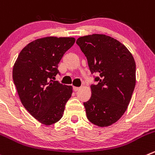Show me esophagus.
I'll list each match as a JSON object with an SVG mask.
<instances>
[{
    "instance_id": "34e87169",
    "label": "esophagus",
    "mask_w": 155,
    "mask_h": 155,
    "mask_svg": "<svg viewBox=\"0 0 155 155\" xmlns=\"http://www.w3.org/2000/svg\"><path fill=\"white\" fill-rule=\"evenodd\" d=\"M80 89V88H79V87H73V90H74V91H79V90Z\"/></svg>"
}]
</instances>
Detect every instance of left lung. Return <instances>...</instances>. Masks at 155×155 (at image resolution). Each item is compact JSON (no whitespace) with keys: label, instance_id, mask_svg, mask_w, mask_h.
Here are the masks:
<instances>
[{"label":"left lung","instance_id":"obj_1","mask_svg":"<svg viewBox=\"0 0 155 155\" xmlns=\"http://www.w3.org/2000/svg\"><path fill=\"white\" fill-rule=\"evenodd\" d=\"M86 57L91 73H97V85L84 103L87 118L94 125L115 124L127 110L136 85V62L124 45L110 36L92 34L76 40Z\"/></svg>","mask_w":155,"mask_h":155}]
</instances>
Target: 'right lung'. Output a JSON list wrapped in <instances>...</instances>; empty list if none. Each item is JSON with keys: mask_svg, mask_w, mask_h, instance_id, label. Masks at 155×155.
<instances>
[{"mask_svg": "<svg viewBox=\"0 0 155 155\" xmlns=\"http://www.w3.org/2000/svg\"><path fill=\"white\" fill-rule=\"evenodd\" d=\"M74 38H41L22 48L13 68V82L21 103L41 124L50 126L61 119L73 87L54 81L58 64L74 45Z\"/></svg>", "mask_w": 155, "mask_h": 155, "instance_id": "1", "label": "right lung"}]
</instances>
